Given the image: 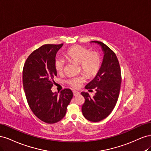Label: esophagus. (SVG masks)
I'll return each mask as SVG.
<instances>
[{"mask_svg":"<svg viewBox=\"0 0 151 151\" xmlns=\"http://www.w3.org/2000/svg\"><path fill=\"white\" fill-rule=\"evenodd\" d=\"M80 93L78 92V91H73V94H74V96H77V95H78V94H79Z\"/></svg>","mask_w":151,"mask_h":151,"instance_id":"34e87169","label":"esophagus"}]
</instances>
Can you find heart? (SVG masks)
Listing matches in <instances>:
<instances>
[{
  "label": "heart",
  "mask_w": 151,
  "mask_h": 151,
  "mask_svg": "<svg viewBox=\"0 0 151 151\" xmlns=\"http://www.w3.org/2000/svg\"><path fill=\"white\" fill-rule=\"evenodd\" d=\"M68 60L79 63L80 70L88 77H93L97 74L101 65V58L97 52H91L86 47L77 45L68 48L65 53ZM55 69L61 73L64 69L65 62L62 58L57 57L54 62ZM84 81L83 76H72L67 79V83L73 88H77Z\"/></svg>",
  "instance_id": "heart-1"
}]
</instances>
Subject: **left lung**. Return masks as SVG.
<instances>
[{"instance_id":"obj_1","label":"left lung","mask_w":151,"mask_h":151,"mask_svg":"<svg viewBox=\"0 0 151 151\" xmlns=\"http://www.w3.org/2000/svg\"><path fill=\"white\" fill-rule=\"evenodd\" d=\"M91 42L101 47L104 57L97 75L85 87L86 89H94L95 95L91 98L89 93H81L85 99L82 112L87 120L98 122L106 118L115 108L119 96L122 76L119 62L113 50L101 42Z\"/></svg>"}]
</instances>
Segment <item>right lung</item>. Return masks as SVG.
I'll return each instance as SVG.
<instances>
[{"mask_svg":"<svg viewBox=\"0 0 151 151\" xmlns=\"http://www.w3.org/2000/svg\"><path fill=\"white\" fill-rule=\"evenodd\" d=\"M62 45L47 44L35 50L26 59L22 70V84L29 106L36 117L50 124L65 116L73 96L70 89H63L60 94L52 91L57 76L54 62Z\"/></svg>","mask_w":151,"mask_h":151,"instance_id":"add662e5","label":"right lung"}]
</instances>
